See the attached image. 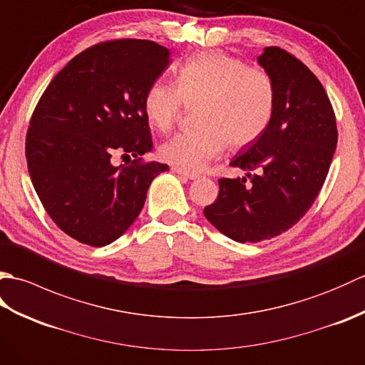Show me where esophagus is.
Here are the masks:
<instances>
[{"label":"esophagus","mask_w":365,"mask_h":365,"mask_svg":"<svg viewBox=\"0 0 365 365\" xmlns=\"http://www.w3.org/2000/svg\"><path fill=\"white\" fill-rule=\"evenodd\" d=\"M173 170L175 174H178V175H182V177H187V178H190V180H196V178H199V174H196V173H191V170H187V169H182V168H173Z\"/></svg>","instance_id":"esophagus-1"}]
</instances>
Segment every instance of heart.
Segmentation results:
<instances>
[{
    "instance_id": "b5f03b06",
    "label": "heart",
    "mask_w": 365,
    "mask_h": 365,
    "mask_svg": "<svg viewBox=\"0 0 365 365\" xmlns=\"http://www.w3.org/2000/svg\"><path fill=\"white\" fill-rule=\"evenodd\" d=\"M183 103L196 105L197 127L161 145V158L177 168L199 170L226 149L250 145L273 119L276 92L271 76L224 51H202L177 68L175 84L155 81L144 97V114L153 128L168 133Z\"/></svg>"
}]
</instances>
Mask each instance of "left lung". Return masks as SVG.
I'll list each match as a JSON object with an SVG mask.
<instances>
[{
  "label": "left lung",
  "mask_w": 365,
  "mask_h": 365,
  "mask_svg": "<svg viewBox=\"0 0 365 365\" xmlns=\"http://www.w3.org/2000/svg\"><path fill=\"white\" fill-rule=\"evenodd\" d=\"M274 84L273 119L257 141L243 147L232 168L257 170L220 178V192L204 208L221 234L240 243L281 235L309 208L328 175L337 145L336 114L319 78L279 46L257 58Z\"/></svg>",
  "instance_id": "1"
}]
</instances>
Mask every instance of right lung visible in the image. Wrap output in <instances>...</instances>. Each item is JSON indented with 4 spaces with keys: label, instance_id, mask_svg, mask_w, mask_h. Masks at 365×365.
<instances>
[{
    "label": "right lung",
    "instance_id": "obj_1",
    "mask_svg": "<svg viewBox=\"0 0 365 365\" xmlns=\"http://www.w3.org/2000/svg\"><path fill=\"white\" fill-rule=\"evenodd\" d=\"M168 64L169 50L157 42H102L76 54L38 100L28 170L46 213L76 242L118 240L141 213L153 178L169 169L143 160L153 145L144 97ZM115 153L134 160L114 167Z\"/></svg>",
    "mask_w": 365,
    "mask_h": 365
}]
</instances>
